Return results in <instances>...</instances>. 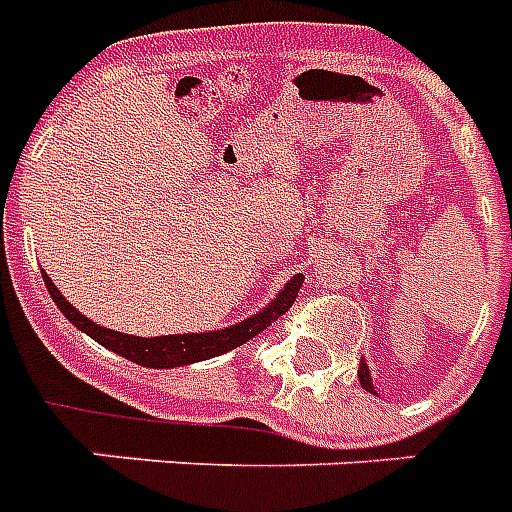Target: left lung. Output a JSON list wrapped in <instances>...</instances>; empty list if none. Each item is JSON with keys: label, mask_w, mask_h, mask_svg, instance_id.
Returning a JSON list of instances; mask_svg holds the SVG:
<instances>
[{"label": "left lung", "mask_w": 512, "mask_h": 512, "mask_svg": "<svg viewBox=\"0 0 512 512\" xmlns=\"http://www.w3.org/2000/svg\"><path fill=\"white\" fill-rule=\"evenodd\" d=\"M358 382L364 385V390H369V393H374L372 377H369V366H366L364 361H361V366H358Z\"/></svg>", "instance_id": "left-lung-1"}]
</instances>
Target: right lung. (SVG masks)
I'll return each instance as SVG.
<instances>
[{
    "instance_id": "1",
    "label": "right lung",
    "mask_w": 512,
    "mask_h": 512,
    "mask_svg": "<svg viewBox=\"0 0 512 512\" xmlns=\"http://www.w3.org/2000/svg\"><path fill=\"white\" fill-rule=\"evenodd\" d=\"M303 281V276L297 273L295 279L289 281L287 287H284V292H281L265 311L249 316L247 321H239L236 327L220 329V332H201V335L135 337L100 327V324L90 321L87 316H82L74 305L68 303L66 297L60 295L58 287H55L50 276L44 273V287H47V292L52 295V303L58 305L60 311H63V316H66L74 327L87 332L92 340H98L100 345H106L108 350H114V353L130 358V361H135V364L140 366H151V369L193 364V361H204V358L220 356V353H228V350L239 348V345L249 342L252 337L260 335V332H265L273 321H279V316H284V313L292 308V303L297 300V292L303 287Z\"/></svg>"
}]
</instances>
